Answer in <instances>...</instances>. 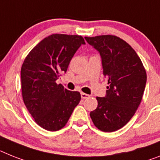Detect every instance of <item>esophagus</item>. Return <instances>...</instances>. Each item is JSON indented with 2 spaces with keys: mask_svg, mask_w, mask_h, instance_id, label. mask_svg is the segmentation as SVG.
Wrapping results in <instances>:
<instances>
[{
  "mask_svg": "<svg viewBox=\"0 0 160 160\" xmlns=\"http://www.w3.org/2000/svg\"><path fill=\"white\" fill-rule=\"evenodd\" d=\"M89 97H90V95L87 94V93H84V92H81V98H82L83 99L88 98Z\"/></svg>",
  "mask_w": 160,
  "mask_h": 160,
  "instance_id": "obj_1",
  "label": "esophagus"
}]
</instances>
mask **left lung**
I'll use <instances>...</instances> for the list:
<instances>
[{"label":"left lung","instance_id":"1","mask_svg":"<svg viewBox=\"0 0 160 160\" xmlns=\"http://www.w3.org/2000/svg\"><path fill=\"white\" fill-rule=\"evenodd\" d=\"M99 51L103 75L107 78L105 98L97 97L98 107L90 112L94 125L103 132H114L132 119L142 102L146 72L131 45L113 35L84 37Z\"/></svg>","mask_w":160,"mask_h":160}]
</instances>
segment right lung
<instances>
[{"instance_id":"add662e5","label":"right lung","mask_w":160,"mask_h":160,"mask_svg":"<svg viewBox=\"0 0 160 160\" xmlns=\"http://www.w3.org/2000/svg\"><path fill=\"white\" fill-rule=\"evenodd\" d=\"M81 36L52 34L29 52L21 68L24 104L35 122L44 129L58 131L68 123L79 104L80 92L69 91L56 80L67 72L79 47Z\"/></svg>"}]
</instances>
